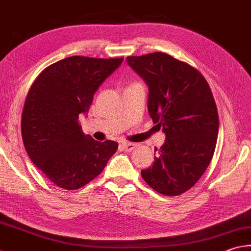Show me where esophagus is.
Masks as SVG:
<instances>
[{"mask_svg": "<svg viewBox=\"0 0 251 251\" xmlns=\"http://www.w3.org/2000/svg\"><path fill=\"white\" fill-rule=\"evenodd\" d=\"M122 149L127 151V152H130V151L134 150L136 148V144L135 143H130V142H124V143L121 144Z\"/></svg>", "mask_w": 251, "mask_h": 251, "instance_id": "esophagus-1", "label": "esophagus"}]
</instances>
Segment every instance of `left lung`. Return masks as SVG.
<instances>
[{
    "mask_svg": "<svg viewBox=\"0 0 251 251\" xmlns=\"http://www.w3.org/2000/svg\"><path fill=\"white\" fill-rule=\"evenodd\" d=\"M126 63L148 85L149 113L166 135L142 177L162 195H181L201 178L215 151L219 115L211 88L199 71L163 52L127 56Z\"/></svg>",
    "mask_w": 251,
    "mask_h": 251,
    "instance_id": "left-lung-1",
    "label": "left lung"
}]
</instances>
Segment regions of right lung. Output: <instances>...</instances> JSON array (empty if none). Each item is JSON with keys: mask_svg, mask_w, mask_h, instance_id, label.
Listing matches in <instances>:
<instances>
[{"mask_svg": "<svg viewBox=\"0 0 251 251\" xmlns=\"http://www.w3.org/2000/svg\"><path fill=\"white\" fill-rule=\"evenodd\" d=\"M124 59L73 55L42 71L28 93L22 116L26 152L50 181L75 190L100 174L118 143L85 134L78 116L86 115L94 94Z\"/></svg>", "mask_w": 251, "mask_h": 251, "instance_id": "add662e5", "label": "right lung"}]
</instances>
